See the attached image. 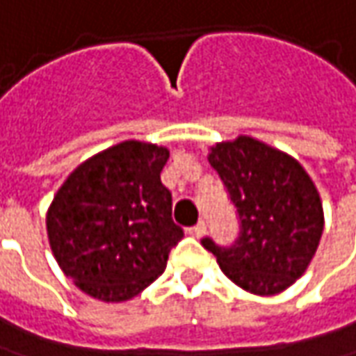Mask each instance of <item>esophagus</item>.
<instances>
[{
  "label": "esophagus",
  "instance_id": "1",
  "mask_svg": "<svg viewBox=\"0 0 356 356\" xmlns=\"http://www.w3.org/2000/svg\"><path fill=\"white\" fill-rule=\"evenodd\" d=\"M204 232H207V224H204V220H200V222L195 224L193 228H188V234H191V236H195V238H200Z\"/></svg>",
  "mask_w": 356,
  "mask_h": 356
}]
</instances>
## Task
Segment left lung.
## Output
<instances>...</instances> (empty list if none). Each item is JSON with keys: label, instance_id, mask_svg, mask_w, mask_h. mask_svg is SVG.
<instances>
[{"label": "left lung", "instance_id": "obj_1", "mask_svg": "<svg viewBox=\"0 0 356 356\" xmlns=\"http://www.w3.org/2000/svg\"><path fill=\"white\" fill-rule=\"evenodd\" d=\"M209 163L222 179L239 222L232 245L200 243L220 269L253 294L289 289L314 257L323 210L312 179L296 159L249 136L212 147Z\"/></svg>", "mask_w": 356, "mask_h": 356}]
</instances>
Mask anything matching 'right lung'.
<instances>
[{"label":"right lung","mask_w":356,"mask_h":356,"mask_svg":"<svg viewBox=\"0 0 356 356\" xmlns=\"http://www.w3.org/2000/svg\"><path fill=\"white\" fill-rule=\"evenodd\" d=\"M169 152L128 140L97 154L66 179L46 229L66 277L93 298L122 302L149 286L183 239L161 169Z\"/></svg>","instance_id":"add662e5"}]
</instances>
